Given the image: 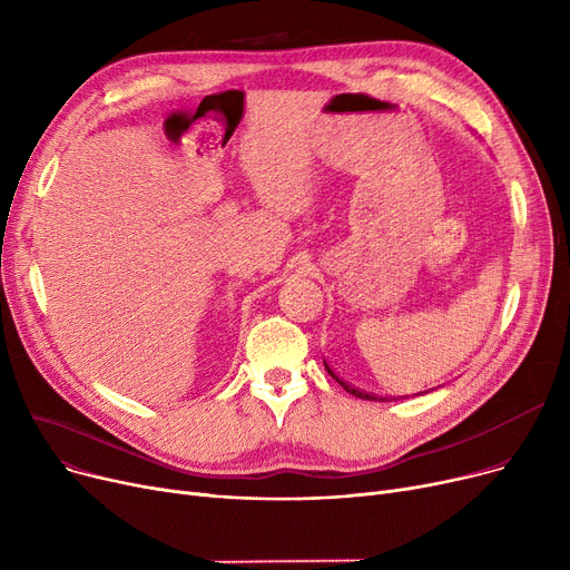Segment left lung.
I'll return each instance as SVG.
<instances>
[{"label":"left lung","instance_id":"left-lung-1","mask_svg":"<svg viewBox=\"0 0 570 570\" xmlns=\"http://www.w3.org/2000/svg\"><path fill=\"white\" fill-rule=\"evenodd\" d=\"M323 365H325L327 374H331V376H333V379H335V381H337V383H340V385L344 387V391H346V393H351L353 397H361V400H370V402H391V397H381V395H374V393H365V391H357V387H353L351 383L342 381V379H340V376H337V374H335V372H333L331 367H327V363H325V361H323Z\"/></svg>","mask_w":570,"mask_h":570}]
</instances>
